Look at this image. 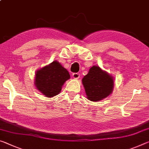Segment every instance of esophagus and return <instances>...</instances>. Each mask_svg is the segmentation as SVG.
<instances>
[{"mask_svg": "<svg viewBox=\"0 0 149 149\" xmlns=\"http://www.w3.org/2000/svg\"><path fill=\"white\" fill-rule=\"evenodd\" d=\"M72 77L74 79H77L79 77V74H78V73H74V74H73Z\"/></svg>", "mask_w": 149, "mask_h": 149, "instance_id": "1", "label": "esophagus"}]
</instances>
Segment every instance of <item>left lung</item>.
I'll return each instance as SVG.
<instances>
[{
  "instance_id": "left-lung-1",
  "label": "left lung",
  "mask_w": 149,
  "mask_h": 149,
  "mask_svg": "<svg viewBox=\"0 0 149 149\" xmlns=\"http://www.w3.org/2000/svg\"><path fill=\"white\" fill-rule=\"evenodd\" d=\"M87 100L91 101L103 100L112 93L114 79L111 75L97 65H93L82 79Z\"/></svg>"
}]
</instances>
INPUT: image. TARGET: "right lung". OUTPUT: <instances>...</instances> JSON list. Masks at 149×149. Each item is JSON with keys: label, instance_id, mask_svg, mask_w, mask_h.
I'll use <instances>...</instances> for the list:
<instances>
[{"label": "right lung", "instance_id": "1", "mask_svg": "<svg viewBox=\"0 0 149 149\" xmlns=\"http://www.w3.org/2000/svg\"><path fill=\"white\" fill-rule=\"evenodd\" d=\"M69 79L68 71L55 60L36 70L34 85L46 97H52L60 93L63 85Z\"/></svg>", "mask_w": 149, "mask_h": 149}]
</instances>
